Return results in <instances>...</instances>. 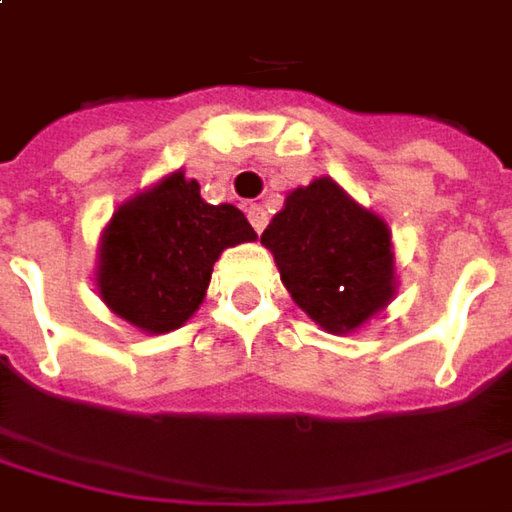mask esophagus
Returning <instances> with one entry per match:
<instances>
[{
	"mask_svg": "<svg viewBox=\"0 0 512 512\" xmlns=\"http://www.w3.org/2000/svg\"><path fill=\"white\" fill-rule=\"evenodd\" d=\"M246 215H249V221H252V226H255V232L260 235V232L266 229V221H269L266 209H263L260 203H252V206H246Z\"/></svg>",
	"mask_w": 512,
	"mask_h": 512,
	"instance_id": "obj_1",
	"label": "esophagus"
}]
</instances>
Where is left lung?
Listing matches in <instances>:
<instances>
[{
    "label": "left lung",
    "instance_id": "8db88e82",
    "mask_svg": "<svg viewBox=\"0 0 512 512\" xmlns=\"http://www.w3.org/2000/svg\"><path fill=\"white\" fill-rule=\"evenodd\" d=\"M260 243L294 303L326 331H354L394 294L388 226L331 178L294 189Z\"/></svg>",
    "mask_w": 512,
    "mask_h": 512
}]
</instances>
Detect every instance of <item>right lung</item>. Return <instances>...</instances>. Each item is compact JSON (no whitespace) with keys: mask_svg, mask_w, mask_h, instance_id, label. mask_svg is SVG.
Wrapping results in <instances>:
<instances>
[{"mask_svg":"<svg viewBox=\"0 0 512 512\" xmlns=\"http://www.w3.org/2000/svg\"><path fill=\"white\" fill-rule=\"evenodd\" d=\"M255 238L238 206L206 203L198 181L172 172L118 206L101 238L98 291L127 323L164 334L201 306L223 249Z\"/></svg>","mask_w":512,"mask_h":512,"instance_id":"obj_1","label":"right lung"}]
</instances>
